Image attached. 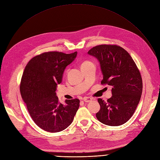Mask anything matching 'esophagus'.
<instances>
[{
    "label": "esophagus",
    "instance_id": "1",
    "mask_svg": "<svg viewBox=\"0 0 160 160\" xmlns=\"http://www.w3.org/2000/svg\"><path fill=\"white\" fill-rule=\"evenodd\" d=\"M82 100L84 101L85 102H92V99L91 98H90V97H84L83 98V99H82Z\"/></svg>",
    "mask_w": 160,
    "mask_h": 160
}]
</instances>
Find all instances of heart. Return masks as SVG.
Wrapping results in <instances>:
<instances>
[{"label":"heart","instance_id":"b5f03b06","mask_svg":"<svg viewBox=\"0 0 160 160\" xmlns=\"http://www.w3.org/2000/svg\"><path fill=\"white\" fill-rule=\"evenodd\" d=\"M91 64H92V62H91L90 61H89V60H84L81 64V68H84V67H86Z\"/></svg>","mask_w":160,"mask_h":160}]
</instances>
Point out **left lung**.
I'll return each mask as SVG.
<instances>
[{
  "label": "left lung",
  "instance_id": "1",
  "mask_svg": "<svg viewBox=\"0 0 160 160\" xmlns=\"http://www.w3.org/2000/svg\"><path fill=\"white\" fill-rule=\"evenodd\" d=\"M100 62L103 74L101 84L112 87L107 102L99 98L100 109L96 118L100 122L118 126L130 119L139 103L142 81L139 69L130 55L117 45H99L88 51Z\"/></svg>",
  "mask_w": 160,
  "mask_h": 160
}]
</instances>
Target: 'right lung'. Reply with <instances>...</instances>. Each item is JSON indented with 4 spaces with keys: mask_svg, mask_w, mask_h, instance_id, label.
<instances>
[{
    "mask_svg": "<svg viewBox=\"0 0 160 160\" xmlns=\"http://www.w3.org/2000/svg\"><path fill=\"white\" fill-rule=\"evenodd\" d=\"M77 54V51L70 54L43 52L33 57L25 68L20 84L21 95L33 121L45 131L55 133L65 130L79 109V99L66 100L63 105L55 92L65 68Z\"/></svg>",
    "mask_w": 160,
    "mask_h": 160,
    "instance_id": "right-lung-1",
    "label": "right lung"
}]
</instances>
